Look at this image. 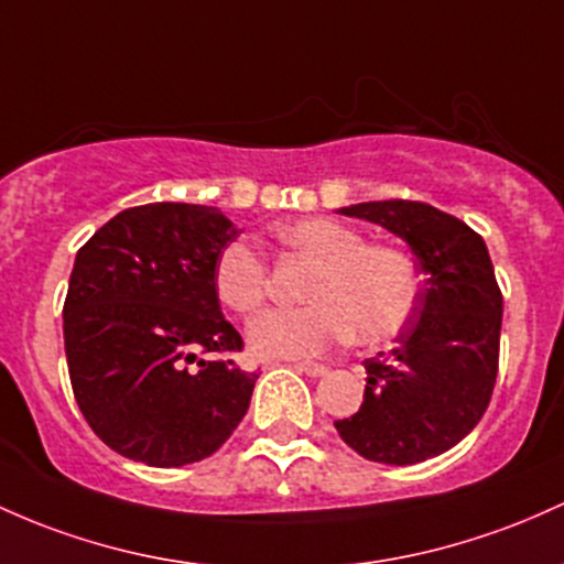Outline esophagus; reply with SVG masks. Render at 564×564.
I'll list each match as a JSON object with an SVG mask.
<instances>
[{"label":"esophagus","mask_w":564,"mask_h":564,"mask_svg":"<svg viewBox=\"0 0 564 564\" xmlns=\"http://www.w3.org/2000/svg\"><path fill=\"white\" fill-rule=\"evenodd\" d=\"M292 369H296V372L311 375V377H324L326 372H329L324 364H315V361H296V364H292Z\"/></svg>","instance_id":"esophagus-1"}]
</instances>
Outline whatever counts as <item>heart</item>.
I'll list each match as a JSON object with an SVG mask.
<instances>
[{"mask_svg":"<svg viewBox=\"0 0 564 564\" xmlns=\"http://www.w3.org/2000/svg\"><path fill=\"white\" fill-rule=\"evenodd\" d=\"M286 249L313 259L302 307H272L249 324V345L264 358L318 356L332 345L386 343L412 321L420 268L406 249L367 243L356 227L326 216L283 221L272 230ZM214 292L235 313H251L268 296V264L243 243L214 262Z\"/></svg>","mask_w":564,"mask_h":564,"instance_id":"obj_1","label":"heart"}]
</instances>
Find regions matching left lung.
I'll return each instance as SVG.
<instances>
[{"label": "left lung", "instance_id": "left-lung-1", "mask_svg": "<svg viewBox=\"0 0 564 564\" xmlns=\"http://www.w3.org/2000/svg\"><path fill=\"white\" fill-rule=\"evenodd\" d=\"M339 214L404 238L425 286L393 350L364 361V404L334 429L367 460L423 463L468 436L492 399L503 294L490 253L466 221L429 203L375 200Z\"/></svg>", "mask_w": 564, "mask_h": 564}]
</instances>
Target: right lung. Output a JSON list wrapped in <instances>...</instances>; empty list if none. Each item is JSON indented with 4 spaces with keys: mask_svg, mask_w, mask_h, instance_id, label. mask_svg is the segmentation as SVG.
Listing matches in <instances>:
<instances>
[{
    "mask_svg": "<svg viewBox=\"0 0 564 564\" xmlns=\"http://www.w3.org/2000/svg\"><path fill=\"white\" fill-rule=\"evenodd\" d=\"M235 225L219 208L147 203L74 259L64 345L79 412L107 447L171 468L214 455L249 410L257 372L232 361L214 262Z\"/></svg>",
    "mask_w": 564,
    "mask_h": 564,
    "instance_id": "1",
    "label": "right lung"
}]
</instances>
